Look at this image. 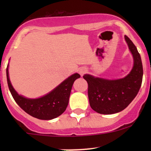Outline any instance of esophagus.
<instances>
[{"label": "esophagus", "mask_w": 151, "mask_h": 151, "mask_svg": "<svg viewBox=\"0 0 151 151\" xmlns=\"http://www.w3.org/2000/svg\"><path fill=\"white\" fill-rule=\"evenodd\" d=\"M87 71L86 68H84V67H82V68H80V69H79V73H80L81 75H83V74H84L85 72Z\"/></svg>", "instance_id": "34e87169"}]
</instances>
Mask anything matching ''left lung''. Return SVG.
<instances>
[{
  "label": "left lung",
  "mask_w": 151,
  "mask_h": 151,
  "mask_svg": "<svg viewBox=\"0 0 151 151\" xmlns=\"http://www.w3.org/2000/svg\"><path fill=\"white\" fill-rule=\"evenodd\" d=\"M125 39L134 58V66L127 76L112 80L90 74L83 76L88 85L91 107L98 113L110 115L123 110L136 97L141 87L143 68L140 55L127 36Z\"/></svg>",
  "instance_id": "left-lung-1"
}]
</instances>
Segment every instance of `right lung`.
Segmentation results:
<instances>
[{
	"label": "right lung",
	"instance_id": "right-lung-1",
	"mask_svg": "<svg viewBox=\"0 0 151 151\" xmlns=\"http://www.w3.org/2000/svg\"><path fill=\"white\" fill-rule=\"evenodd\" d=\"M8 67L9 65L6 68L7 83L14 101L25 112L40 120L53 119L64 112L68 106L73 83L80 77V74L76 73L47 95L39 99H28L19 95L14 89L9 77Z\"/></svg>",
	"mask_w": 151,
	"mask_h": 151
}]
</instances>
